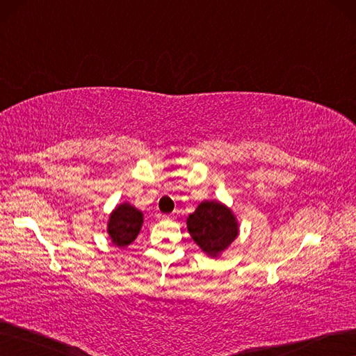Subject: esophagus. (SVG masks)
I'll list each match as a JSON object with an SVG mask.
<instances>
[{
	"label": "esophagus",
	"mask_w": 356,
	"mask_h": 356,
	"mask_svg": "<svg viewBox=\"0 0 356 356\" xmlns=\"http://www.w3.org/2000/svg\"><path fill=\"white\" fill-rule=\"evenodd\" d=\"M161 218L165 219V220H172V219H174L172 215H161Z\"/></svg>",
	"instance_id": "obj_1"
}]
</instances>
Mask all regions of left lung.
<instances>
[{"instance_id": "obj_1", "label": "left lung", "mask_w": 356, "mask_h": 356, "mask_svg": "<svg viewBox=\"0 0 356 356\" xmlns=\"http://www.w3.org/2000/svg\"><path fill=\"white\" fill-rule=\"evenodd\" d=\"M194 243L215 259L238 236V222L231 209L219 202H203L187 219Z\"/></svg>"}]
</instances>
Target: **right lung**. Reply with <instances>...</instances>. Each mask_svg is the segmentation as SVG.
I'll use <instances>...</instances> for the list:
<instances>
[{
  "label": "right lung",
  "instance_id": "right-lung-1",
  "mask_svg": "<svg viewBox=\"0 0 356 356\" xmlns=\"http://www.w3.org/2000/svg\"><path fill=\"white\" fill-rule=\"evenodd\" d=\"M141 225H143V213L131 206L122 203L111 213L108 220V234L115 247L130 245L137 238Z\"/></svg>",
  "mask_w": 356,
  "mask_h": 356
}]
</instances>
